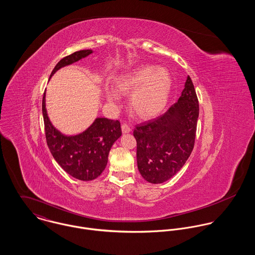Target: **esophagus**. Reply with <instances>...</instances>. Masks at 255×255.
<instances>
[{
	"mask_svg": "<svg viewBox=\"0 0 255 255\" xmlns=\"http://www.w3.org/2000/svg\"><path fill=\"white\" fill-rule=\"evenodd\" d=\"M122 130H123L124 133H128V132H129L131 130V128L128 124H123L122 125Z\"/></svg>",
	"mask_w": 255,
	"mask_h": 255,
	"instance_id": "1",
	"label": "esophagus"
}]
</instances>
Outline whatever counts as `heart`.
I'll return each instance as SVG.
<instances>
[{
  "instance_id": "obj_1",
  "label": "heart",
  "mask_w": 255,
  "mask_h": 255,
  "mask_svg": "<svg viewBox=\"0 0 255 255\" xmlns=\"http://www.w3.org/2000/svg\"><path fill=\"white\" fill-rule=\"evenodd\" d=\"M118 90L123 94H131V106L141 118H152L160 114L170 97L172 77L163 68L144 66L125 73L116 80ZM110 102L117 103L120 96L109 91Z\"/></svg>"
}]
</instances>
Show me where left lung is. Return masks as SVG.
<instances>
[{
	"instance_id": "obj_1",
	"label": "left lung",
	"mask_w": 255,
	"mask_h": 255,
	"mask_svg": "<svg viewBox=\"0 0 255 255\" xmlns=\"http://www.w3.org/2000/svg\"><path fill=\"white\" fill-rule=\"evenodd\" d=\"M199 105L189 76L179 101L154 120L135 126L136 159L142 178L161 183L185 164L195 142Z\"/></svg>"
}]
</instances>
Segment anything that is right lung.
<instances>
[{
  "label": "right lung",
  "mask_w": 255,
  "mask_h": 255,
  "mask_svg": "<svg viewBox=\"0 0 255 255\" xmlns=\"http://www.w3.org/2000/svg\"><path fill=\"white\" fill-rule=\"evenodd\" d=\"M92 53V50H80L63 58L54 68L50 77L61 68L77 62ZM42 113L45 136L54 159L73 178L80 181H92L105 170L110 149L122 135L121 123L117 120L98 118L84 132L66 136L51 124L45 108V92L42 99Z\"/></svg>",
  "instance_id": "add662e5"
}]
</instances>
